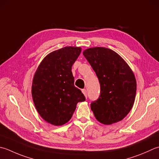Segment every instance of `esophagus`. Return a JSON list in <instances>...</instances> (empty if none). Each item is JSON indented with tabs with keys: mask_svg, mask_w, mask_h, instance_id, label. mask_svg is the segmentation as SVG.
Returning a JSON list of instances; mask_svg holds the SVG:
<instances>
[{
	"mask_svg": "<svg viewBox=\"0 0 159 159\" xmlns=\"http://www.w3.org/2000/svg\"><path fill=\"white\" fill-rule=\"evenodd\" d=\"M82 92H83V94L85 95V97L87 98V96H88V92H87V90L85 89H82Z\"/></svg>",
	"mask_w": 159,
	"mask_h": 159,
	"instance_id": "esophagus-1",
	"label": "esophagus"
}]
</instances>
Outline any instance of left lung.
<instances>
[{
  "label": "left lung",
  "instance_id": "obj_1",
  "mask_svg": "<svg viewBox=\"0 0 159 159\" xmlns=\"http://www.w3.org/2000/svg\"><path fill=\"white\" fill-rule=\"evenodd\" d=\"M96 72L101 94L91 103L99 122L111 125L123 120L132 110L135 100L136 81L132 70L116 52L96 47L83 52Z\"/></svg>",
  "mask_w": 159,
  "mask_h": 159
}]
</instances>
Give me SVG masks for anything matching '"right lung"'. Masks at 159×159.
<instances>
[{"instance_id":"obj_1","label":"right lung","mask_w":159,"mask_h":159,"mask_svg":"<svg viewBox=\"0 0 159 159\" xmlns=\"http://www.w3.org/2000/svg\"><path fill=\"white\" fill-rule=\"evenodd\" d=\"M81 48L65 47L43 58L34 74L32 95L34 105L46 122L56 126L69 121L79 102L85 101L74 86L71 67Z\"/></svg>"}]
</instances>
